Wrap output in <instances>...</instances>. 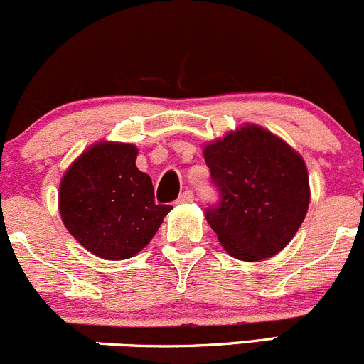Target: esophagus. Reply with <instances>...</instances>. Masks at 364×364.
<instances>
[{"label": "esophagus", "instance_id": "obj_1", "mask_svg": "<svg viewBox=\"0 0 364 364\" xmlns=\"http://www.w3.org/2000/svg\"><path fill=\"white\" fill-rule=\"evenodd\" d=\"M194 201V193L193 191H183V193L178 196L177 203L181 204H187V203H193Z\"/></svg>", "mask_w": 364, "mask_h": 364}]
</instances>
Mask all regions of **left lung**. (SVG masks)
Returning <instances> with one entry per match:
<instances>
[{"mask_svg":"<svg viewBox=\"0 0 364 364\" xmlns=\"http://www.w3.org/2000/svg\"><path fill=\"white\" fill-rule=\"evenodd\" d=\"M220 201L206 220L220 244L242 261L272 258L299 230L309 206L306 163L259 125H244L204 146Z\"/></svg>","mask_w":364,"mask_h":364,"instance_id":"left-lung-1","label":"left lung"}]
</instances>
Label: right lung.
<instances>
[{"mask_svg": "<svg viewBox=\"0 0 364 364\" xmlns=\"http://www.w3.org/2000/svg\"><path fill=\"white\" fill-rule=\"evenodd\" d=\"M137 148L101 141L65 171L58 206L65 227L92 255L127 259L156 234L171 206L154 203L151 177L136 166Z\"/></svg>", "mask_w": 364, "mask_h": 364, "instance_id": "1", "label": "right lung"}]
</instances>
